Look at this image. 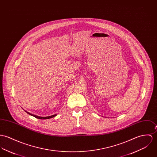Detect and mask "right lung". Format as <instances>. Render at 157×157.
<instances>
[{
  "label": "right lung",
  "instance_id": "right-lung-1",
  "mask_svg": "<svg viewBox=\"0 0 157 157\" xmlns=\"http://www.w3.org/2000/svg\"><path fill=\"white\" fill-rule=\"evenodd\" d=\"M28 114H30L37 119H50V118H52L53 117H55V116H56L57 114H53V115H52V116H45V117H42V116H36V115H35V114H32V113H30L29 112H28L26 111H25Z\"/></svg>",
  "mask_w": 157,
  "mask_h": 157
}]
</instances>
